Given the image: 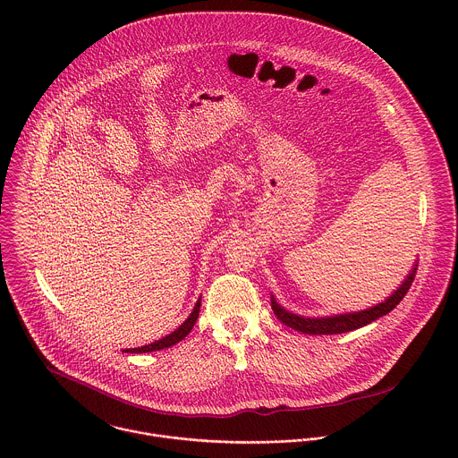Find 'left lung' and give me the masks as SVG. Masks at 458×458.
Listing matches in <instances>:
<instances>
[{
    "instance_id": "obj_1",
    "label": "left lung",
    "mask_w": 458,
    "mask_h": 458,
    "mask_svg": "<svg viewBox=\"0 0 458 458\" xmlns=\"http://www.w3.org/2000/svg\"><path fill=\"white\" fill-rule=\"evenodd\" d=\"M416 267H418V264L414 262L409 275L403 278V282L393 291L385 301H381L370 309H365V310L335 314V316H325V318H305V316H298V314H293L287 309H284L275 300L273 294H271V309H273L275 316L278 318V321H282L285 327H293V329L307 333V335H336V333L352 331L358 327H367L372 321L392 312L393 309L402 301V298L407 294V291L414 280Z\"/></svg>"
}]
</instances>
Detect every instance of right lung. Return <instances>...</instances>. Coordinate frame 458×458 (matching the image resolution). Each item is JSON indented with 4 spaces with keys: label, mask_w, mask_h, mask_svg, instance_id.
Masks as SVG:
<instances>
[{
    "label": "right lung",
    "mask_w": 458,
    "mask_h": 458,
    "mask_svg": "<svg viewBox=\"0 0 458 458\" xmlns=\"http://www.w3.org/2000/svg\"><path fill=\"white\" fill-rule=\"evenodd\" d=\"M199 309H200V298L197 300L196 305H194V310L191 312V316L183 321V325L176 327L173 333L165 335L164 338L153 342V344H148V345H140V347H133V349H125L123 352H135V354H140V352H153V351H162V349H167L178 342H182L196 325L197 318H199Z\"/></svg>",
    "instance_id": "1"
}]
</instances>
